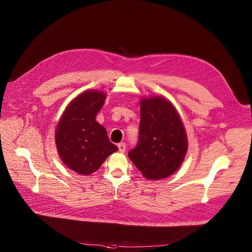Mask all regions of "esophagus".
Returning <instances> with one entry per match:
<instances>
[{
  "instance_id": "34e87169",
  "label": "esophagus",
  "mask_w": 252,
  "mask_h": 252,
  "mask_svg": "<svg viewBox=\"0 0 252 252\" xmlns=\"http://www.w3.org/2000/svg\"><path fill=\"white\" fill-rule=\"evenodd\" d=\"M118 148H119L120 153L124 154V153L126 152V143H125V142H121V143H119V145H118Z\"/></svg>"
}]
</instances>
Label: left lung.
<instances>
[{
	"label": "left lung",
	"instance_id": "left-lung-1",
	"mask_svg": "<svg viewBox=\"0 0 252 252\" xmlns=\"http://www.w3.org/2000/svg\"><path fill=\"white\" fill-rule=\"evenodd\" d=\"M138 142L128 153L132 163L150 181L173 174L185 160L189 140L175 106L165 97L140 98Z\"/></svg>",
	"mask_w": 252,
	"mask_h": 252
}]
</instances>
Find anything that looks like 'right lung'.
<instances>
[{
	"mask_svg": "<svg viewBox=\"0 0 252 252\" xmlns=\"http://www.w3.org/2000/svg\"><path fill=\"white\" fill-rule=\"evenodd\" d=\"M106 94L90 90L80 94L63 111L56 128L59 157L69 169L81 175L96 171L106 158L119 151L95 117Z\"/></svg>",
	"mask_w": 252,
	"mask_h": 252,
	"instance_id": "obj_1",
	"label": "right lung"
}]
</instances>
